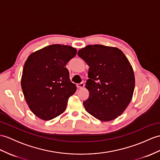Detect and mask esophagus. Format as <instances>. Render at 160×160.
<instances>
[{
	"label": "esophagus",
	"instance_id": "esophagus-1",
	"mask_svg": "<svg viewBox=\"0 0 160 160\" xmlns=\"http://www.w3.org/2000/svg\"><path fill=\"white\" fill-rule=\"evenodd\" d=\"M84 85H85V84H84L83 82H81V83H80L77 84V88H83L84 87Z\"/></svg>",
	"mask_w": 160,
	"mask_h": 160
}]
</instances>
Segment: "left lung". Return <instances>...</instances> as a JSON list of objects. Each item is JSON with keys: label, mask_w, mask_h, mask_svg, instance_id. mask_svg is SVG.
<instances>
[{"label": "left lung", "mask_w": 160, "mask_h": 160, "mask_svg": "<svg viewBox=\"0 0 160 160\" xmlns=\"http://www.w3.org/2000/svg\"><path fill=\"white\" fill-rule=\"evenodd\" d=\"M77 54L89 67L85 110L103 122L116 119L133 96L135 78L130 62L119 49L102 45H88Z\"/></svg>", "instance_id": "obj_1"}]
</instances>
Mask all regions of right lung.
<instances>
[{
  "instance_id": "add662e5",
  "label": "right lung",
  "mask_w": 160,
  "mask_h": 160,
  "mask_svg": "<svg viewBox=\"0 0 160 160\" xmlns=\"http://www.w3.org/2000/svg\"><path fill=\"white\" fill-rule=\"evenodd\" d=\"M77 49L55 44L37 51L27 58L21 85L24 98L33 113L43 120L61 115L70 96L77 90L65 67L75 57Z\"/></svg>"
}]
</instances>
